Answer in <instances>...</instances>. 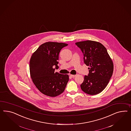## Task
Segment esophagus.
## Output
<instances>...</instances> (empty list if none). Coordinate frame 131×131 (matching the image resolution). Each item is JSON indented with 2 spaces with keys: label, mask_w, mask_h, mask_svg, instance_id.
<instances>
[{
  "label": "esophagus",
  "mask_w": 131,
  "mask_h": 131,
  "mask_svg": "<svg viewBox=\"0 0 131 131\" xmlns=\"http://www.w3.org/2000/svg\"><path fill=\"white\" fill-rule=\"evenodd\" d=\"M70 76L72 78H74L76 76V75H70Z\"/></svg>",
  "instance_id": "34e87169"
}]
</instances>
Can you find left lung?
Wrapping results in <instances>:
<instances>
[{
  "mask_svg": "<svg viewBox=\"0 0 131 131\" xmlns=\"http://www.w3.org/2000/svg\"><path fill=\"white\" fill-rule=\"evenodd\" d=\"M83 54L89 74L81 85L83 92L90 95L102 92L110 81L113 71V61L105 47L101 43L86 40L75 43Z\"/></svg>",
  "mask_w": 131,
  "mask_h": 131,
  "instance_id": "1",
  "label": "left lung"
}]
</instances>
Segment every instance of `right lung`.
<instances>
[{
    "instance_id": "add662e5",
    "label": "right lung",
    "mask_w": 131,
    "mask_h": 131,
    "mask_svg": "<svg viewBox=\"0 0 131 131\" xmlns=\"http://www.w3.org/2000/svg\"><path fill=\"white\" fill-rule=\"evenodd\" d=\"M67 44L48 42L39 47L33 53L29 61L31 78L36 87L43 94L56 97L63 92L69 78L67 74L55 72L58 68L59 55Z\"/></svg>"
}]
</instances>
